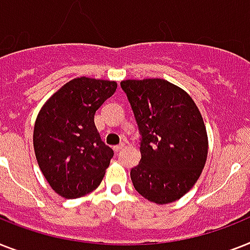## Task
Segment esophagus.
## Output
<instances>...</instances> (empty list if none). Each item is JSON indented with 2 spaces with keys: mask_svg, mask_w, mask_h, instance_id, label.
<instances>
[{
  "mask_svg": "<svg viewBox=\"0 0 250 250\" xmlns=\"http://www.w3.org/2000/svg\"><path fill=\"white\" fill-rule=\"evenodd\" d=\"M123 147H125V145H123V144H119V145H115L113 149H114V151H121Z\"/></svg>",
  "mask_w": 250,
  "mask_h": 250,
  "instance_id": "obj_1",
  "label": "esophagus"
}]
</instances>
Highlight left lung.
Segmentation results:
<instances>
[{"label":"left lung","mask_w":250,"mask_h":250,"mask_svg":"<svg viewBox=\"0 0 250 250\" xmlns=\"http://www.w3.org/2000/svg\"><path fill=\"white\" fill-rule=\"evenodd\" d=\"M121 86L143 136L132 184L149 202H176L206 166L208 135L202 114L186 91L166 79H125Z\"/></svg>","instance_id":"obj_1"}]
</instances>
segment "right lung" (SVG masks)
Listing matches in <instances>:
<instances>
[{
  "mask_svg": "<svg viewBox=\"0 0 250 250\" xmlns=\"http://www.w3.org/2000/svg\"><path fill=\"white\" fill-rule=\"evenodd\" d=\"M115 81L79 77L41 107L33 129L36 159L62 198L90 194L101 184L114 151L100 139L95 113L117 90Z\"/></svg>",
  "mask_w": 250,
  "mask_h": 250,
  "instance_id": "obj_1",
  "label": "right lung"
}]
</instances>
